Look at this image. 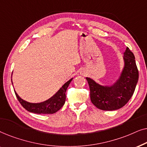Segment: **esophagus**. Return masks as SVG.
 <instances>
[{
	"instance_id": "obj_1",
	"label": "esophagus",
	"mask_w": 147,
	"mask_h": 147,
	"mask_svg": "<svg viewBox=\"0 0 147 147\" xmlns=\"http://www.w3.org/2000/svg\"><path fill=\"white\" fill-rule=\"evenodd\" d=\"M82 75H83V73H82Z\"/></svg>"
}]
</instances>
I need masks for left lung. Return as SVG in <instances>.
Listing matches in <instances>:
<instances>
[{
	"mask_svg": "<svg viewBox=\"0 0 147 147\" xmlns=\"http://www.w3.org/2000/svg\"><path fill=\"white\" fill-rule=\"evenodd\" d=\"M124 67L118 79L110 86H102L86 78L90 90V99L98 109L115 110L125 105L133 95L138 80L135 57L126 47L123 55Z\"/></svg>",
	"mask_w": 147,
	"mask_h": 147,
	"instance_id": "left-lung-1",
	"label": "left lung"
}]
</instances>
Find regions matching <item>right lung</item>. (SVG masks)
<instances>
[{"label":"right lung","instance_id":"right-lung-1","mask_svg":"<svg viewBox=\"0 0 147 147\" xmlns=\"http://www.w3.org/2000/svg\"><path fill=\"white\" fill-rule=\"evenodd\" d=\"M73 78L70 79L62 86V87L52 96L49 99L45 101L39 102V103H31L20 98L15 90V95L17 96L18 100L24 108H25L27 111L32 113L35 114H54L58 110L61 109V108L64 105L66 99L65 92L70 82L72 81ZM12 81V79H11ZM13 84V81H12Z\"/></svg>","mask_w":147,"mask_h":147}]
</instances>
